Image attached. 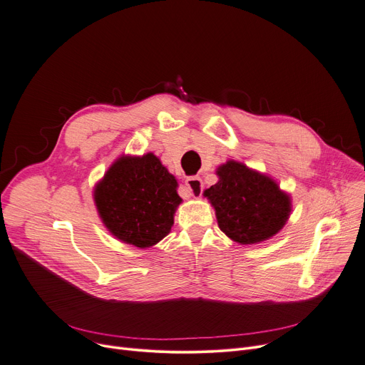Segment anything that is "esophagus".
Segmentation results:
<instances>
[{"label": "esophagus", "instance_id": "obj_1", "mask_svg": "<svg viewBox=\"0 0 365 365\" xmlns=\"http://www.w3.org/2000/svg\"><path fill=\"white\" fill-rule=\"evenodd\" d=\"M185 185H186V189H187V192H189L190 196H193V197H195V196H201L204 185H202V180H201L200 178H196V176L187 178V179L185 180Z\"/></svg>", "mask_w": 365, "mask_h": 365}]
</instances>
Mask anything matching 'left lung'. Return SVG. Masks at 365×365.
<instances>
[{
    "label": "left lung",
    "instance_id": "obj_1",
    "mask_svg": "<svg viewBox=\"0 0 365 365\" xmlns=\"http://www.w3.org/2000/svg\"><path fill=\"white\" fill-rule=\"evenodd\" d=\"M218 182L204 190L222 233L239 245H257L284 228L292 211L291 195L267 173L242 161L218 165Z\"/></svg>",
    "mask_w": 365,
    "mask_h": 365
}]
</instances>
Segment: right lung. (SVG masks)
<instances>
[{"label": "right lung", "mask_w": 365, "mask_h": 365, "mask_svg": "<svg viewBox=\"0 0 365 365\" xmlns=\"http://www.w3.org/2000/svg\"><path fill=\"white\" fill-rule=\"evenodd\" d=\"M178 180L153 153L122 154L94 185L103 225L122 243L147 249L170 233L182 204Z\"/></svg>", "instance_id": "right-lung-1"}]
</instances>
